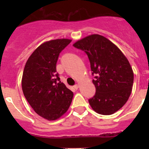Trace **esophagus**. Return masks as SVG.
I'll return each instance as SVG.
<instances>
[{
    "instance_id": "esophagus-1",
    "label": "esophagus",
    "mask_w": 149,
    "mask_h": 149,
    "mask_svg": "<svg viewBox=\"0 0 149 149\" xmlns=\"http://www.w3.org/2000/svg\"><path fill=\"white\" fill-rule=\"evenodd\" d=\"M73 87H74V88H76V89H78V88H79V84H76Z\"/></svg>"
}]
</instances>
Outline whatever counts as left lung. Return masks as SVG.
Wrapping results in <instances>:
<instances>
[{
  "mask_svg": "<svg viewBox=\"0 0 149 149\" xmlns=\"http://www.w3.org/2000/svg\"><path fill=\"white\" fill-rule=\"evenodd\" d=\"M88 55L96 94L88 100L97 113L114 114L127 102L132 91L133 71L124 54L110 40L91 34L73 45Z\"/></svg>",
  "mask_w": 149,
  "mask_h": 149,
  "instance_id": "left-lung-1",
  "label": "left lung"
}]
</instances>
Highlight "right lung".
<instances>
[{
  "label": "right lung",
  "mask_w": 149,
  "mask_h": 149,
  "mask_svg": "<svg viewBox=\"0 0 149 149\" xmlns=\"http://www.w3.org/2000/svg\"><path fill=\"white\" fill-rule=\"evenodd\" d=\"M70 42L69 39H57L42 43L30 55L24 69V95L34 112L49 121L63 116L73 97L56 73L59 54Z\"/></svg>",
  "instance_id": "obj_1"
}]
</instances>
